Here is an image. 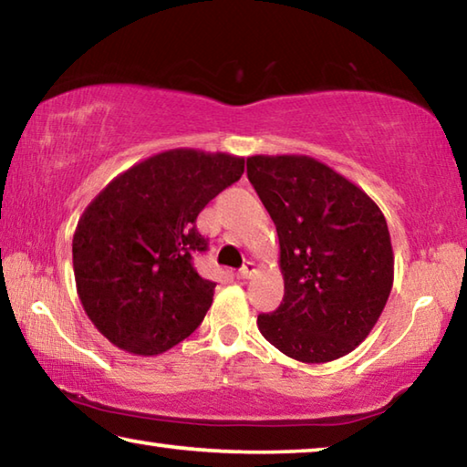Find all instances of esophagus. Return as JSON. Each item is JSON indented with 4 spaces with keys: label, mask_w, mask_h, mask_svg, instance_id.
Instances as JSON below:
<instances>
[{
    "label": "esophagus",
    "mask_w": 467,
    "mask_h": 467,
    "mask_svg": "<svg viewBox=\"0 0 467 467\" xmlns=\"http://www.w3.org/2000/svg\"><path fill=\"white\" fill-rule=\"evenodd\" d=\"M255 272H257V265L255 264H244L241 270H239V278L241 280H249Z\"/></svg>",
    "instance_id": "1"
}]
</instances>
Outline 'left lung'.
<instances>
[{
    "mask_svg": "<svg viewBox=\"0 0 467 467\" xmlns=\"http://www.w3.org/2000/svg\"><path fill=\"white\" fill-rule=\"evenodd\" d=\"M247 177L275 224L284 275L282 305L259 315V331L309 365L346 357L375 327L393 286L383 212L305 154L249 156Z\"/></svg>",
    "mask_w": 467,
    "mask_h": 467,
    "instance_id": "1",
    "label": "left lung"
}]
</instances>
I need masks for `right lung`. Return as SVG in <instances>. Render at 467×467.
<instances>
[{
	"label": "right lung",
	"instance_id": "obj_1",
	"mask_svg": "<svg viewBox=\"0 0 467 467\" xmlns=\"http://www.w3.org/2000/svg\"><path fill=\"white\" fill-rule=\"evenodd\" d=\"M243 171V156L164 150L86 205L72 241L76 290L110 344L156 357L203 321L216 282L193 267L195 251L208 247L195 220Z\"/></svg>",
	"mask_w": 467,
	"mask_h": 467
}]
</instances>
